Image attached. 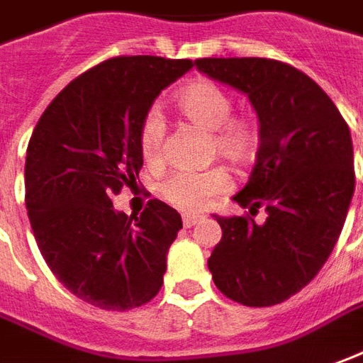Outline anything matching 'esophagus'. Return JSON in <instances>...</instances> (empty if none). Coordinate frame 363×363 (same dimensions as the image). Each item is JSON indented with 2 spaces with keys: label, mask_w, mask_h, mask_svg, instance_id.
<instances>
[{
  "label": "esophagus",
  "mask_w": 363,
  "mask_h": 363,
  "mask_svg": "<svg viewBox=\"0 0 363 363\" xmlns=\"http://www.w3.org/2000/svg\"><path fill=\"white\" fill-rule=\"evenodd\" d=\"M199 219H201L199 215H184V217H182V221H184V227H187V229H189V227H194V225H196Z\"/></svg>",
  "instance_id": "obj_1"
}]
</instances>
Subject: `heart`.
<instances>
[{"label":"heart","mask_w":363,"mask_h":363,"mask_svg":"<svg viewBox=\"0 0 363 363\" xmlns=\"http://www.w3.org/2000/svg\"><path fill=\"white\" fill-rule=\"evenodd\" d=\"M176 108L196 126L211 132V148L235 166H249L261 148V126L245 114H233V96L207 79L186 84L176 96ZM166 124L157 110L142 118L138 146L148 164H157L164 156ZM233 179L223 166L203 172H174L160 184V196L182 211H201L215 197L223 196Z\"/></svg>","instance_id":"obj_1"}]
</instances>
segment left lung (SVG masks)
Wrapping results in <instances>:
<instances>
[{"label":"left lung","instance_id":"8db88e82","mask_svg":"<svg viewBox=\"0 0 363 363\" xmlns=\"http://www.w3.org/2000/svg\"><path fill=\"white\" fill-rule=\"evenodd\" d=\"M197 69L243 91L257 110L261 148L233 197L255 215L215 217L223 237L207 267L215 286L243 306H274L318 274L338 241L356 186L346 120L292 65L261 57L197 59Z\"/></svg>","mask_w":363,"mask_h":363}]
</instances>
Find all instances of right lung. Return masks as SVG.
Returning a JSON list of instances; mask_svg holds the SVG:
<instances>
[{"label": "right lung", "mask_w": 363, "mask_h": 363, "mask_svg": "<svg viewBox=\"0 0 363 363\" xmlns=\"http://www.w3.org/2000/svg\"><path fill=\"white\" fill-rule=\"evenodd\" d=\"M191 67L150 55L108 59L52 99L29 140L25 206L37 247L65 289L102 311H132L164 284L182 215L150 199L128 217L112 197L136 187L142 118Z\"/></svg>", "instance_id": "1"}]
</instances>
